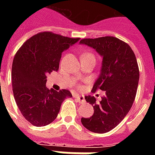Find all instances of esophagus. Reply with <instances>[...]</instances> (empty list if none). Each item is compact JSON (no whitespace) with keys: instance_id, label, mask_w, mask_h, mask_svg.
<instances>
[{"instance_id":"1","label":"esophagus","mask_w":155,"mask_h":155,"mask_svg":"<svg viewBox=\"0 0 155 155\" xmlns=\"http://www.w3.org/2000/svg\"><path fill=\"white\" fill-rule=\"evenodd\" d=\"M74 98H75V100H76L78 102H81V103L84 102V97L83 96V95H79V94H76V95L74 96Z\"/></svg>"}]
</instances>
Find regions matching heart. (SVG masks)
Masks as SVG:
<instances>
[{"label":"heart","instance_id":"1","mask_svg":"<svg viewBox=\"0 0 155 155\" xmlns=\"http://www.w3.org/2000/svg\"><path fill=\"white\" fill-rule=\"evenodd\" d=\"M83 55H89V56H91V57H94V54H90V53H88V54H83Z\"/></svg>","mask_w":155,"mask_h":155}]
</instances>
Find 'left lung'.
I'll use <instances>...</instances> for the list:
<instances>
[{"label":"left lung","mask_w":155,"mask_h":155,"mask_svg":"<svg viewBox=\"0 0 155 155\" xmlns=\"http://www.w3.org/2000/svg\"><path fill=\"white\" fill-rule=\"evenodd\" d=\"M81 43L95 49L103 57L101 74L92 91H105L100 102L94 96L84 97L94 108V114L81 118V123L94 133H106L124 120L133 105L140 79L136 57L129 45L114 36L84 38Z\"/></svg>","instance_id":"8db88e82"}]
</instances>
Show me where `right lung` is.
<instances>
[{
  "label": "right lung",
  "mask_w": 155,
  "mask_h": 155,
  "mask_svg": "<svg viewBox=\"0 0 155 155\" xmlns=\"http://www.w3.org/2000/svg\"><path fill=\"white\" fill-rule=\"evenodd\" d=\"M79 40L40 32L16 52L12 63V91L19 110L32 125L45 126L53 122L64 99L72 97L68 90L58 92L46 88V75L59 70L62 52Z\"/></svg>",
  "instance_id": "obj_1"
}]
</instances>
